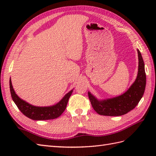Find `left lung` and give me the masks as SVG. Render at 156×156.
<instances>
[{
    "label": "left lung",
    "mask_w": 156,
    "mask_h": 156,
    "mask_svg": "<svg viewBox=\"0 0 156 156\" xmlns=\"http://www.w3.org/2000/svg\"><path fill=\"white\" fill-rule=\"evenodd\" d=\"M137 50L139 66L137 78L128 90L118 97L98 100L88 92V97L94 110L98 114L105 116H121L127 114L136 107L144 94L146 84V75L143 58Z\"/></svg>",
    "instance_id": "1"
}]
</instances>
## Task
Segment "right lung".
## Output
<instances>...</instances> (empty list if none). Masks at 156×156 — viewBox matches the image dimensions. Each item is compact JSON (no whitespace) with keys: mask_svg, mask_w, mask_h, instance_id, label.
I'll return each mask as SVG.
<instances>
[{"mask_svg":"<svg viewBox=\"0 0 156 156\" xmlns=\"http://www.w3.org/2000/svg\"><path fill=\"white\" fill-rule=\"evenodd\" d=\"M10 91L12 98L16 107H18L22 113L26 117L34 121L50 120L59 117L66 108L69 98L73 92V89L68 92L62 100L59 101L57 104L49 107H37L28 103L27 102L23 100L16 94L13 89L11 79L9 80Z\"/></svg>","mask_w":156,"mask_h":156,"instance_id":"obj_1","label":"right lung"}]
</instances>
